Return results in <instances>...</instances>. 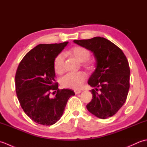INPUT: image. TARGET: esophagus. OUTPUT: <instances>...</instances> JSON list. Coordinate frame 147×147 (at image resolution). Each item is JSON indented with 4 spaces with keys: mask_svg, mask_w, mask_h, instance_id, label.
I'll use <instances>...</instances> for the list:
<instances>
[{
    "mask_svg": "<svg viewBox=\"0 0 147 147\" xmlns=\"http://www.w3.org/2000/svg\"><path fill=\"white\" fill-rule=\"evenodd\" d=\"M81 92H82L81 90H74V93H75V94H79V93H80Z\"/></svg>",
    "mask_w": 147,
    "mask_h": 147,
    "instance_id": "34e87169",
    "label": "esophagus"
}]
</instances>
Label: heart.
I'll use <instances>...</instances> for the list:
<instances>
[{"mask_svg": "<svg viewBox=\"0 0 147 147\" xmlns=\"http://www.w3.org/2000/svg\"><path fill=\"white\" fill-rule=\"evenodd\" d=\"M70 54L81 62L86 61L90 58V52L82 47H75L70 51ZM87 65L89 64H86ZM54 68L56 73L61 74L64 69V55L63 54H58L55 58ZM86 78V75L83 72L69 73L62 76L61 79V85L64 88L79 89L82 86Z\"/></svg>", "mask_w": 147, "mask_h": 147, "instance_id": "obj_1", "label": "heart"}]
</instances>
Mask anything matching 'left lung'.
Masks as SVG:
<instances>
[{
	"label": "left lung",
	"instance_id": "1",
	"mask_svg": "<svg viewBox=\"0 0 147 147\" xmlns=\"http://www.w3.org/2000/svg\"><path fill=\"white\" fill-rule=\"evenodd\" d=\"M73 42L92 52L96 60V69L88 82L95 90H90L93 97L87 109L103 119L112 116L125 103L129 91L130 69L126 57L121 49L103 37Z\"/></svg>",
	"mask_w": 147,
	"mask_h": 147
}]
</instances>
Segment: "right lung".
Returning <instances> with one entry per match:
<instances>
[{"label":"right lung","mask_w":147,"mask_h":147,"mask_svg":"<svg viewBox=\"0 0 147 147\" xmlns=\"http://www.w3.org/2000/svg\"><path fill=\"white\" fill-rule=\"evenodd\" d=\"M68 42L39 44L22 59L15 76L16 92L24 112L31 119L44 126L52 125L60 119L73 90L58 89L54 68L55 58ZM57 90L54 98L50 91ZM54 93V92H53Z\"/></svg>","instance_id":"1"}]
</instances>
